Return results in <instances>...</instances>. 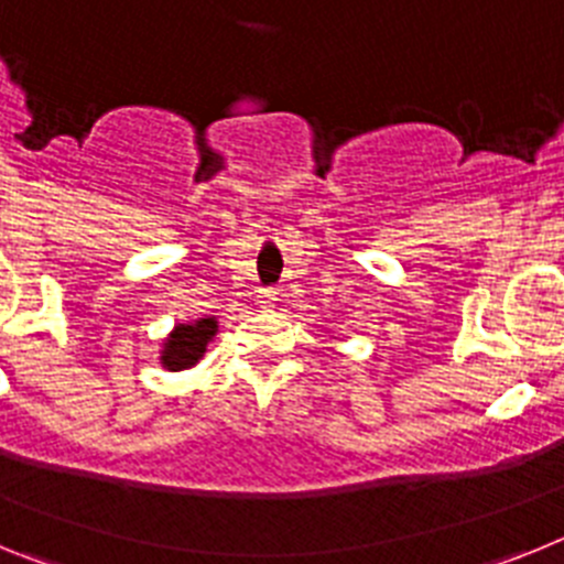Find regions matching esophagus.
I'll list each match as a JSON object with an SVG mask.
<instances>
[{"label":"esophagus","mask_w":564,"mask_h":564,"mask_svg":"<svg viewBox=\"0 0 564 564\" xmlns=\"http://www.w3.org/2000/svg\"><path fill=\"white\" fill-rule=\"evenodd\" d=\"M257 302L259 307H273V302H276V291H273V288H262V291H257Z\"/></svg>","instance_id":"1"}]
</instances>
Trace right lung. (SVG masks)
<instances>
[{"label":"right lung","mask_w":564,"mask_h":564,"mask_svg":"<svg viewBox=\"0 0 564 564\" xmlns=\"http://www.w3.org/2000/svg\"><path fill=\"white\" fill-rule=\"evenodd\" d=\"M217 333V322L214 318H200L194 325H177L169 341L163 344L161 364L166 370H188L194 364L200 361L206 352V344Z\"/></svg>","instance_id":"right-lung-1"}]
</instances>
